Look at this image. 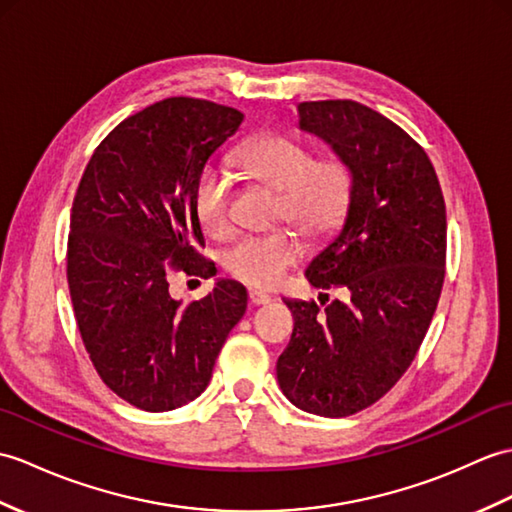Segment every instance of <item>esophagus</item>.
Returning <instances> with one entry per match:
<instances>
[{"label":"esophagus","instance_id":"34e87169","mask_svg":"<svg viewBox=\"0 0 512 512\" xmlns=\"http://www.w3.org/2000/svg\"><path fill=\"white\" fill-rule=\"evenodd\" d=\"M248 301H251V305H266V303H270V296L266 292L251 290L248 292Z\"/></svg>","mask_w":512,"mask_h":512}]
</instances>
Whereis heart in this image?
<instances>
[{
  "label": "heart",
  "instance_id": "heart-1",
  "mask_svg": "<svg viewBox=\"0 0 512 512\" xmlns=\"http://www.w3.org/2000/svg\"><path fill=\"white\" fill-rule=\"evenodd\" d=\"M240 168L279 192L277 218L290 220L305 235L320 240L347 218L355 178L351 165L338 154L314 159L305 141L290 135H261L237 152ZM194 207L198 220L213 235L231 231V174L220 165L202 170ZM305 253L303 240L290 229L244 235L227 255L224 268L253 288H275Z\"/></svg>",
  "mask_w": 512,
  "mask_h": 512
}]
</instances>
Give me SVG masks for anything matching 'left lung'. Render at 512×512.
Masks as SVG:
<instances>
[{
	"instance_id": "1",
	"label": "left lung",
	"mask_w": 512,
	"mask_h": 512,
	"mask_svg": "<svg viewBox=\"0 0 512 512\" xmlns=\"http://www.w3.org/2000/svg\"><path fill=\"white\" fill-rule=\"evenodd\" d=\"M299 128L353 170L342 229L305 268L347 299L325 310L283 299L294 331L277 379L296 408L340 419L382 399L421 347L445 279V200L425 150L360 102H301Z\"/></svg>"
}]
</instances>
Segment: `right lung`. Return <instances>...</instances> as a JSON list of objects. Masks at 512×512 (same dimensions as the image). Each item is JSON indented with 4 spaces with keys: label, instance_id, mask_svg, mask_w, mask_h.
<instances>
[{
    "label": "right lung",
    "instance_id": "right-lung-1",
    "mask_svg": "<svg viewBox=\"0 0 512 512\" xmlns=\"http://www.w3.org/2000/svg\"><path fill=\"white\" fill-rule=\"evenodd\" d=\"M242 120L216 102L161 100L117 124L80 178L67 244L76 323L102 382L139 410L194 401L246 312V288L231 279L189 305L168 290L170 270L216 275L198 253L194 192Z\"/></svg>",
    "mask_w": 512,
    "mask_h": 512
}]
</instances>
